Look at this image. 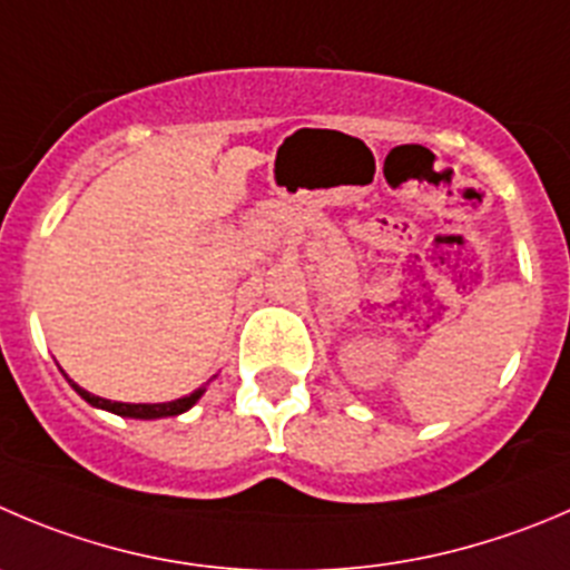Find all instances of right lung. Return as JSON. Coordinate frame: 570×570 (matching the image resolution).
Segmentation results:
<instances>
[{
	"instance_id": "add662e5",
	"label": "right lung",
	"mask_w": 570,
	"mask_h": 570,
	"mask_svg": "<svg viewBox=\"0 0 570 570\" xmlns=\"http://www.w3.org/2000/svg\"><path fill=\"white\" fill-rule=\"evenodd\" d=\"M75 386V383H72ZM75 392L80 394V397L86 400V403L97 405V409H106V411H114V414L119 416H134V420H159V416H176V414H184L187 409H193L195 400L204 394V389H198V392H193L189 397H181V400H173V403H154V405H134V403H111V400H102V397H95V394L83 392L80 386H75Z\"/></svg>"
}]
</instances>
